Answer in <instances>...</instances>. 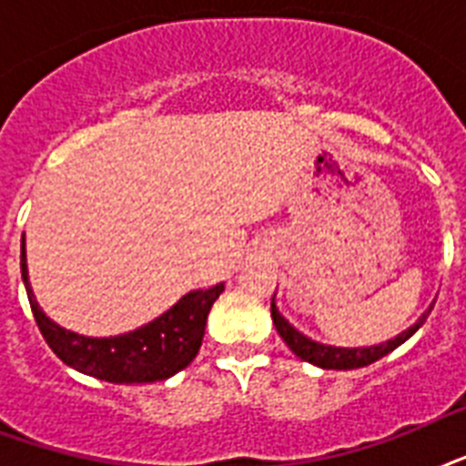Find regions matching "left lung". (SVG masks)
Listing matches in <instances>:
<instances>
[{
    "label": "left lung",
    "instance_id": "obj_1",
    "mask_svg": "<svg viewBox=\"0 0 466 466\" xmlns=\"http://www.w3.org/2000/svg\"><path fill=\"white\" fill-rule=\"evenodd\" d=\"M433 309V307H431ZM431 309L420 317V321L409 329V331L399 333L397 339L387 340V343H380V346H370V348H333V346H321L317 340H309L307 336H302L299 331H295L288 321H285L280 314H278L276 305L270 302V317H273V324H276L280 339L288 343L292 353L302 358V360L317 365V368L324 370H355V368H365V365H372L384 355H390L394 348H399L406 339H411L413 333L419 331V326L426 321V317L431 314Z\"/></svg>",
    "mask_w": 466,
    "mask_h": 466
}]
</instances>
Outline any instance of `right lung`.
<instances>
[{"label": "right lung", "mask_w": 466, "mask_h": 466, "mask_svg": "<svg viewBox=\"0 0 466 466\" xmlns=\"http://www.w3.org/2000/svg\"><path fill=\"white\" fill-rule=\"evenodd\" d=\"M21 276L35 324L47 346L53 348V353L69 368L113 384L159 382L188 368L203 343L205 321L212 302L225 290V285L219 283L210 290L188 292L152 324L113 339H86L79 333L65 331L43 314L28 288L24 244H21Z\"/></svg>", "instance_id": "obj_1"}]
</instances>
